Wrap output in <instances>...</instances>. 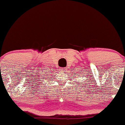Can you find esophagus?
Returning a JSON list of instances; mask_svg holds the SVG:
<instances>
[{"label": "esophagus", "instance_id": "esophagus-1", "mask_svg": "<svg viewBox=\"0 0 125 125\" xmlns=\"http://www.w3.org/2000/svg\"><path fill=\"white\" fill-rule=\"evenodd\" d=\"M61 71H62V72H65V71H66V68H61Z\"/></svg>", "mask_w": 125, "mask_h": 125}]
</instances>
